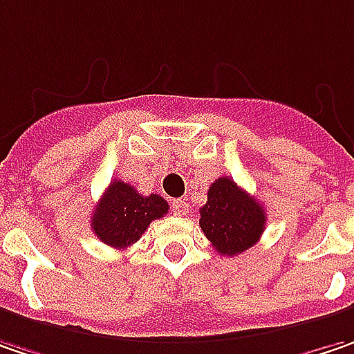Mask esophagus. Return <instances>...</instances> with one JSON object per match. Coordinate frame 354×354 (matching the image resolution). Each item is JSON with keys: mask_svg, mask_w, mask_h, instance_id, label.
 Returning a JSON list of instances; mask_svg holds the SVG:
<instances>
[{"mask_svg": "<svg viewBox=\"0 0 354 354\" xmlns=\"http://www.w3.org/2000/svg\"><path fill=\"white\" fill-rule=\"evenodd\" d=\"M172 209H174L176 216H184L186 209H188V202H184V200H174V202H172Z\"/></svg>", "mask_w": 354, "mask_h": 354, "instance_id": "34e87169", "label": "esophagus"}]
</instances>
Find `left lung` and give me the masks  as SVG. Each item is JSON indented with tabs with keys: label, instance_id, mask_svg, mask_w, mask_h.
Segmentation results:
<instances>
[{
	"label": "left lung",
	"instance_id": "1",
	"mask_svg": "<svg viewBox=\"0 0 354 354\" xmlns=\"http://www.w3.org/2000/svg\"><path fill=\"white\" fill-rule=\"evenodd\" d=\"M266 209L232 178H218L200 207V227L222 255H238L257 243L266 230Z\"/></svg>",
	"mask_w": 354,
	"mask_h": 354
}]
</instances>
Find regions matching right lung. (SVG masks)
I'll use <instances>...</instances> for the list:
<instances>
[{"instance_id": "right-lung-1", "label": "right lung", "mask_w": 354, "mask_h": 354, "mask_svg": "<svg viewBox=\"0 0 354 354\" xmlns=\"http://www.w3.org/2000/svg\"><path fill=\"white\" fill-rule=\"evenodd\" d=\"M168 207L158 194L142 196L131 184L113 180L91 216V227L102 243L127 250L140 239L150 222L164 218Z\"/></svg>"}]
</instances>
